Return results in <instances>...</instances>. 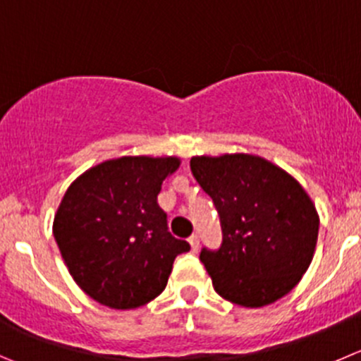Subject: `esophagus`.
I'll return each instance as SVG.
<instances>
[{
  "label": "esophagus",
  "instance_id": "1",
  "mask_svg": "<svg viewBox=\"0 0 361 361\" xmlns=\"http://www.w3.org/2000/svg\"><path fill=\"white\" fill-rule=\"evenodd\" d=\"M190 246H191V250H193V252H198V246H200V239H198V235H191Z\"/></svg>",
  "mask_w": 361,
  "mask_h": 361
}]
</instances>
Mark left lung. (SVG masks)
Instances as JSON below:
<instances>
[{"label":"left lung","instance_id":"obj_1","mask_svg":"<svg viewBox=\"0 0 361 361\" xmlns=\"http://www.w3.org/2000/svg\"><path fill=\"white\" fill-rule=\"evenodd\" d=\"M190 166L221 219V248L200 253L216 293L246 308L289 294L317 245L319 214L305 188L255 154L193 156Z\"/></svg>","mask_w":361,"mask_h":361}]
</instances>
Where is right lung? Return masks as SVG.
<instances>
[{
  "instance_id": "1",
  "label": "right lung",
  "mask_w": 361,
  "mask_h": 361,
  "mask_svg": "<svg viewBox=\"0 0 361 361\" xmlns=\"http://www.w3.org/2000/svg\"><path fill=\"white\" fill-rule=\"evenodd\" d=\"M177 156H122L72 180L54 212L53 234L68 273L92 300L133 310L159 296L186 241L171 238L157 204Z\"/></svg>"
}]
</instances>
